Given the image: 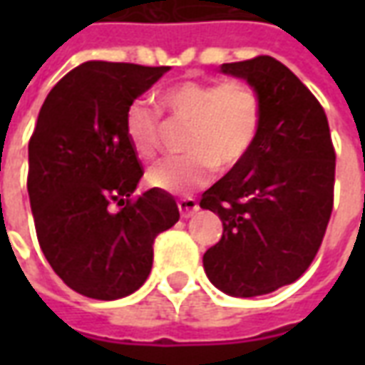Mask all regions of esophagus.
<instances>
[{
  "label": "esophagus",
  "instance_id": "obj_1",
  "mask_svg": "<svg viewBox=\"0 0 365 365\" xmlns=\"http://www.w3.org/2000/svg\"><path fill=\"white\" fill-rule=\"evenodd\" d=\"M178 207H180V213H182L183 219H187V217H191L197 211L199 203L193 197H183L178 201Z\"/></svg>",
  "mask_w": 365,
  "mask_h": 365
}]
</instances>
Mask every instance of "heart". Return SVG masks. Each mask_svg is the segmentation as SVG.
<instances>
[{"mask_svg": "<svg viewBox=\"0 0 365 365\" xmlns=\"http://www.w3.org/2000/svg\"><path fill=\"white\" fill-rule=\"evenodd\" d=\"M160 105L170 119L187 123L183 150L187 154L158 162L146 174L152 187L168 193H191L211 182L215 170L240 166L260 135L264 103L258 90L242 80H183L160 91ZM125 133L144 160L160 152L162 115L144 101L125 113Z\"/></svg>", "mask_w": 365, "mask_h": 365, "instance_id": "heart-1", "label": "heart"}]
</instances>
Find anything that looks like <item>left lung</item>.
Listing matches in <instances>:
<instances>
[{
	"mask_svg": "<svg viewBox=\"0 0 365 365\" xmlns=\"http://www.w3.org/2000/svg\"><path fill=\"white\" fill-rule=\"evenodd\" d=\"M221 70L258 90L264 120L245 162L199 201L222 221L203 268L215 287L254 297L293 283L314 260L334 205L336 154L322 105L279 60L256 56Z\"/></svg>",
	"mask_w": 365,
	"mask_h": 365,
	"instance_id": "obj_1",
	"label": "left lung"
}]
</instances>
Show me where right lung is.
Here are the masks:
<instances>
[{"label": "right lung", "instance_id": "1", "mask_svg": "<svg viewBox=\"0 0 365 365\" xmlns=\"http://www.w3.org/2000/svg\"><path fill=\"white\" fill-rule=\"evenodd\" d=\"M164 72L83 62L46 96L29 140L38 245L60 279L86 297L111 301L138 289L152 269L154 238L180 219L166 191L133 195L144 170L125 133L127 109Z\"/></svg>", "mask_w": 365, "mask_h": 365}]
</instances>
